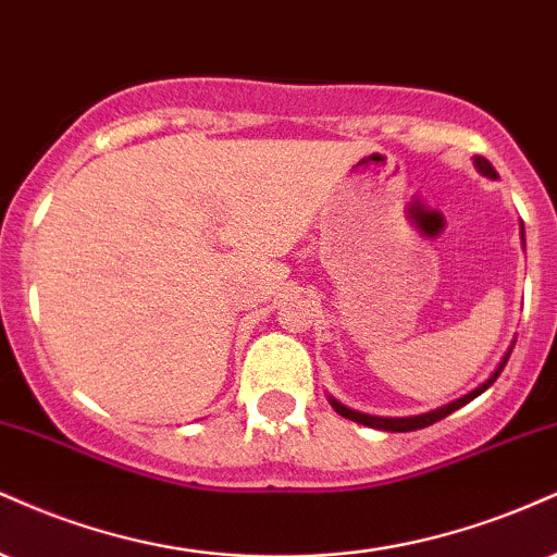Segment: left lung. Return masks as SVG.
<instances>
[{"mask_svg": "<svg viewBox=\"0 0 557 557\" xmlns=\"http://www.w3.org/2000/svg\"><path fill=\"white\" fill-rule=\"evenodd\" d=\"M474 166L480 169V174L490 176V180H498V172H495V169H493V163H490L487 159H482V156H474ZM521 239H524V226H521ZM511 351H513V344H511V349H508L506 355H503L500 364H498V368H495L493 375H490L487 381L480 385V388H474L472 394L456 398V401L446 404V407L428 411V414H417V417H372V414H362V411H355V409L344 407V404H338L336 398H329V401H331V407L338 411V414L346 417V420H351V422L368 424V428H375V430H385V433H411V430H422V428H428V424H435L437 420H443V417L454 414L456 409L467 407V404L472 401V398H476L480 394H485L490 385L498 381V375L503 372V368H506V362H508V357H511Z\"/></svg>", "mask_w": 557, "mask_h": 557, "instance_id": "1", "label": "left lung"}]
</instances>
